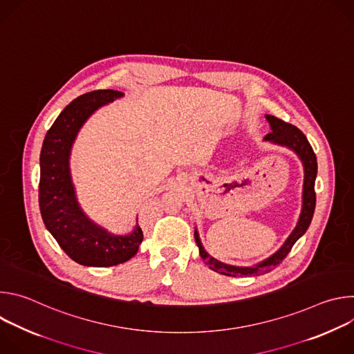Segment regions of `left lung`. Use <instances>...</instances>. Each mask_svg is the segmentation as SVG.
<instances>
[{"label":"left lung","mask_w":354,"mask_h":354,"mask_svg":"<svg viewBox=\"0 0 354 354\" xmlns=\"http://www.w3.org/2000/svg\"><path fill=\"white\" fill-rule=\"evenodd\" d=\"M266 120L270 124L272 133H269L265 137V141H270L277 145H283L290 148L291 151L297 154V157L301 160L302 167H304V186H302V207H301V214L298 218V223L290 236L286 239L283 246L274 252L272 257L268 259L254 265V266H232L223 263L213 257H210L207 252L203 248V243H201L198 238V232L194 228V239L198 246V254L209 265V268L214 272H218L225 276H261L265 274L270 270H273L276 266H279L284 258L288 255V252L291 250L292 245L306 234L308 230L314 212H315V205H317V196H315V178H317V171H318V164H317V156L314 153V149L311 144L308 142L307 137L304 136L299 129L295 126L283 122L281 119H277L276 116L266 115Z\"/></svg>","instance_id":"obj_1"}]
</instances>
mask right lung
<instances>
[{
    "mask_svg": "<svg viewBox=\"0 0 354 354\" xmlns=\"http://www.w3.org/2000/svg\"><path fill=\"white\" fill-rule=\"evenodd\" d=\"M124 93L97 89L74 99L48 129L40 151L39 207L43 223L66 254L77 263L108 268L131 259L142 241L136 223L127 235H116L95 224L80 207L70 172V154L82 124L100 106Z\"/></svg>",
    "mask_w": 354,
    "mask_h": 354,
    "instance_id": "obj_1",
    "label": "right lung"
}]
</instances>
